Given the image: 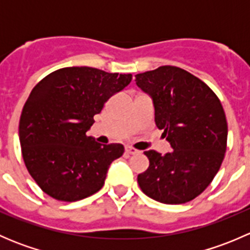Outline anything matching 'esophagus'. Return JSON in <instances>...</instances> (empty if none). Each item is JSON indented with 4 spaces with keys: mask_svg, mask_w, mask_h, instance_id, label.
Instances as JSON below:
<instances>
[{
    "mask_svg": "<svg viewBox=\"0 0 250 250\" xmlns=\"http://www.w3.org/2000/svg\"><path fill=\"white\" fill-rule=\"evenodd\" d=\"M125 152L129 153V155H135V153H139V151L137 148L130 147V146H125Z\"/></svg>",
    "mask_w": 250,
    "mask_h": 250,
    "instance_id": "1",
    "label": "esophagus"
}]
</instances>
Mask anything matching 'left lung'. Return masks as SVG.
Returning a JSON list of instances; mask_svg holds the SVG:
<instances>
[{
  "label": "left lung",
  "mask_w": 250,
  "mask_h": 250,
  "mask_svg": "<svg viewBox=\"0 0 250 250\" xmlns=\"http://www.w3.org/2000/svg\"><path fill=\"white\" fill-rule=\"evenodd\" d=\"M135 83L152 99L156 125L173 148L166 155L144 152L150 165L138 184L161 203L188 202L206 190L223 163L228 141L223 105L206 83L180 67L138 74Z\"/></svg>",
  "instance_id": "8db88e82"
}]
</instances>
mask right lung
<instances>
[{
	"instance_id": "add662e5",
	"label": "right lung",
	"mask_w": 250,
	"mask_h": 250,
	"mask_svg": "<svg viewBox=\"0 0 250 250\" xmlns=\"http://www.w3.org/2000/svg\"><path fill=\"white\" fill-rule=\"evenodd\" d=\"M130 81V74L72 66L52 72L31 90L20 116V146L30 175L50 197L75 202L103 188L125 147L102 145L85 133Z\"/></svg>"
}]
</instances>
